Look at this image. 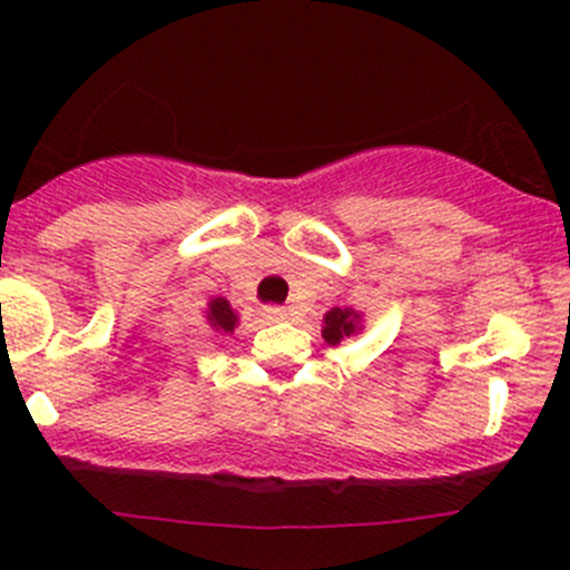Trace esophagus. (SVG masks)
Wrapping results in <instances>:
<instances>
[{
	"label": "esophagus",
	"instance_id": "34e87169",
	"mask_svg": "<svg viewBox=\"0 0 570 570\" xmlns=\"http://www.w3.org/2000/svg\"><path fill=\"white\" fill-rule=\"evenodd\" d=\"M267 317L269 320H286V312H284V308H267Z\"/></svg>",
	"mask_w": 570,
	"mask_h": 570
}]
</instances>
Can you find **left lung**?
Listing matches in <instances>:
<instances>
[{"mask_svg":"<svg viewBox=\"0 0 570 570\" xmlns=\"http://www.w3.org/2000/svg\"><path fill=\"white\" fill-rule=\"evenodd\" d=\"M355 322H358V314L350 312V308H331V312L325 314L322 336H325L327 344H338L344 336L355 333Z\"/></svg>","mask_w":570,"mask_h":570,"instance_id":"left-lung-1","label":"left lung"}]
</instances>
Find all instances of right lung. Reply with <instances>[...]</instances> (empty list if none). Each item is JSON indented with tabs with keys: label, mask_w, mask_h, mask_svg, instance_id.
Listing matches in <instances>:
<instances>
[{
	"label": "right lung",
	"mask_w": 570,
	"mask_h": 570,
	"mask_svg": "<svg viewBox=\"0 0 570 570\" xmlns=\"http://www.w3.org/2000/svg\"><path fill=\"white\" fill-rule=\"evenodd\" d=\"M209 322L217 327V331H226L232 333L234 325H237V314L232 312L228 301L217 297V301L209 303Z\"/></svg>",
	"instance_id": "1"
}]
</instances>
